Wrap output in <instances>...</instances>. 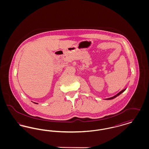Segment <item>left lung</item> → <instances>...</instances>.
<instances>
[{"label":"left lung","instance_id":"1","mask_svg":"<svg viewBox=\"0 0 149 149\" xmlns=\"http://www.w3.org/2000/svg\"><path fill=\"white\" fill-rule=\"evenodd\" d=\"M125 90H126V89H123V90H122V91H120V92L118 93V94H117L116 95H114V96H113V97H111V98H107V99H106L107 100H110V99H114V98H115L116 97H117V96H118L119 95H120V94L121 93H122L124 91H125Z\"/></svg>","mask_w":149,"mask_h":149}]
</instances>
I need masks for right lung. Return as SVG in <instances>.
<instances>
[{"instance_id":"add662e5","label":"right lung","mask_w":149,"mask_h":149,"mask_svg":"<svg viewBox=\"0 0 149 149\" xmlns=\"http://www.w3.org/2000/svg\"><path fill=\"white\" fill-rule=\"evenodd\" d=\"M36 103V104H37V103Z\"/></svg>"}]
</instances>
